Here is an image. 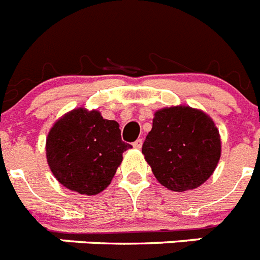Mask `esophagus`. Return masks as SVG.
<instances>
[{
	"label": "esophagus",
	"instance_id": "esophagus-1",
	"mask_svg": "<svg viewBox=\"0 0 260 260\" xmlns=\"http://www.w3.org/2000/svg\"><path fill=\"white\" fill-rule=\"evenodd\" d=\"M143 145V141L142 139H137L134 143H133V146H134V149H141Z\"/></svg>",
	"mask_w": 260,
	"mask_h": 260
}]
</instances>
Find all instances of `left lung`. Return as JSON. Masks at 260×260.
Masks as SVG:
<instances>
[{
	"label": "left lung",
	"instance_id": "left-lung-1",
	"mask_svg": "<svg viewBox=\"0 0 260 260\" xmlns=\"http://www.w3.org/2000/svg\"><path fill=\"white\" fill-rule=\"evenodd\" d=\"M220 153L219 130L212 118L184 105L156 110L142 146L156 181L177 192L205 183L218 166Z\"/></svg>",
	"mask_w": 260,
	"mask_h": 260
}]
</instances>
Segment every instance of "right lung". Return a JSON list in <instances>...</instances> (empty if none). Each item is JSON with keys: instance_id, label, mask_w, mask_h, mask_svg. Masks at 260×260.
Instances as JSON below:
<instances>
[{"instance_id": "1", "label": "right lung", "mask_w": 260, "mask_h": 260, "mask_svg": "<svg viewBox=\"0 0 260 260\" xmlns=\"http://www.w3.org/2000/svg\"><path fill=\"white\" fill-rule=\"evenodd\" d=\"M132 145L122 142L117 121L98 110L78 107L62 115L46 137V159L62 186L82 195H96L111 183Z\"/></svg>"}]
</instances>
